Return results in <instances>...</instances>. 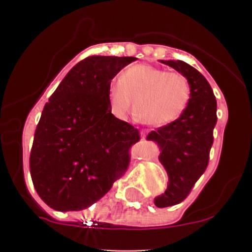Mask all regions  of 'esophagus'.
<instances>
[{"label": "esophagus", "instance_id": "esophagus-1", "mask_svg": "<svg viewBox=\"0 0 252 252\" xmlns=\"http://www.w3.org/2000/svg\"><path fill=\"white\" fill-rule=\"evenodd\" d=\"M140 135H141V139H145L146 138V131H141Z\"/></svg>", "mask_w": 252, "mask_h": 252}]
</instances>
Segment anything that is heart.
Masks as SVG:
<instances>
[{"mask_svg": "<svg viewBox=\"0 0 252 252\" xmlns=\"http://www.w3.org/2000/svg\"><path fill=\"white\" fill-rule=\"evenodd\" d=\"M111 107L114 113H126L133 98L136 121L151 126H163L183 116L191 98L189 80L180 73H168L151 64L128 68L110 84Z\"/></svg>", "mask_w": 252, "mask_h": 252, "instance_id": "heart-1", "label": "heart"}]
</instances>
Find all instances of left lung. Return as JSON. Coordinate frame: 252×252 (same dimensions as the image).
Wrapping results in <instances>:
<instances>
[{"label": "left lung", "mask_w": 252, "mask_h": 252, "mask_svg": "<svg viewBox=\"0 0 252 252\" xmlns=\"http://www.w3.org/2000/svg\"><path fill=\"white\" fill-rule=\"evenodd\" d=\"M189 80L191 98L183 116L146 136L159 147L158 159L168 174L166 191L155 197L157 207L178 205L204 174L217 123V101L211 85L197 69L183 61H159Z\"/></svg>", "instance_id": "1"}]
</instances>
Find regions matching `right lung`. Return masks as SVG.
Here are the masks:
<instances>
[{"label": "right lung", "mask_w": 252, "mask_h": 252, "mask_svg": "<svg viewBox=\"0 0 252 252\" xmlns=\"http://www.w3.org/2000/svg\"><path fill=\"white\" fill-rule=\"evenodd\" d=\"M135 57L90 56L63 78L45 105L30 174L45 204L61 212L95 204L128 169L138 129L111 113V80Z\"/></svg>", "instance_id": "add662e5"}]
</instances>
